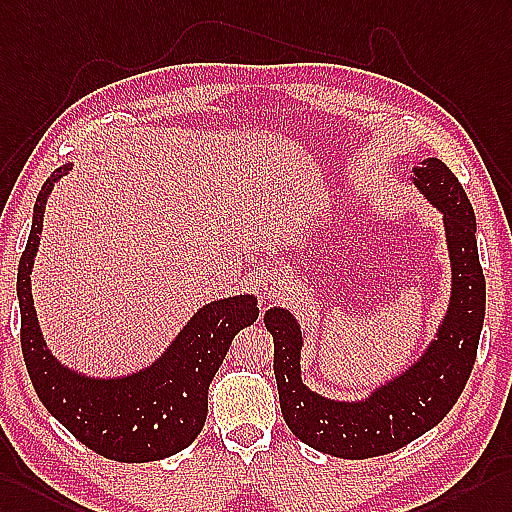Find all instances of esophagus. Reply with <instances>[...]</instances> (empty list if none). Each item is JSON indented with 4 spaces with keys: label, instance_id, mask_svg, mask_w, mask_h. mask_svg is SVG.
I'll list each match as a JSON object with an SVG mask.
<instances>
[{
    "label": "esophagus",
    "instance_id": "obj_1",
    "mask_svg": "<svg viewBox=\"0 0 512 512\" xmlns=\"http://www.w3.org/2000/svg\"><path fill=\"white\" fill-rule=\"evenodd\" d=\"M286 291H289V282H286L284 273L269 271L263 280V297L276 299V297H282Z\"/></svg>",
    "mask_w": 512,
    "mask_h": 512
}]
</instances>
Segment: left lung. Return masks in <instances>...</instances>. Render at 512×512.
<instances>
[{"label":"left lung","instance_id":"left-lung-1","mask_svg":"<svg viewBox=\"0 0 512 512\" xmlns=\"http://www.w3.org/2000/svg\"><path fill=\"white\" fill-rule=\"evenodd\" d=\"M417 189L443 213L452 260V299L436 341L415 365L363 402H334L313 393L299 373L302 332L289 310L271 308L273 373L286 426L299 441L339 458L391 454L434 428L463 393L476 363L486 284L478 258L476 217L450 167L428 158L415 167Z\"/></svg>","mask_w":512,"mask_h":512}]
</instances>
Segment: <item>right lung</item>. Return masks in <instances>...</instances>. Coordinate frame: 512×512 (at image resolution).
Wrapping results in <instances>:
<instances>
[{
  "instance_id": "obj_1",
  "label": "right lung",
  "mask_w": 512,
  "mask_h": 512,
  "mask_svg": "<svg viewBox=\"0 0 512 512\" xmlns=\"http://www.w3.org/2000/svg\"><path fill=\"white\" fill-rule=\"evenodd\" d=\"M71 167L56 169L36 197L32 230L17 273L21 352L43 406L80 443L119 463H149L182 452L202 432L208 386L234 334L258 319L256 297L236 295L199 308L152 367L128 378L99 380L62 367L49 354L30 293L47 195Z\"/></svg>"
}]
</instances>
